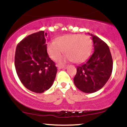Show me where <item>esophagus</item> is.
<instances>
[{
    "label": "esophagus",
    "instance_id": "34e87169",
    "mask_svg": "<svg viewBox=\"0 0 127 127\" xmlns=\"http://www.w3.org/2000/svg\"><path fill=\"white\" fill-rule=\"evenodd\" d=\"M58 68L59 69H61V68H67V65H58Z\"/></svg>",
    "mask_w": 127,
    "mask_h": 127
}]
</instances>
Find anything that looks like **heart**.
Masks as SVG:
<instances>
[{"label": "heart", "instance_id": "1", "mask_svg": "<svg viewBox=\"0 0 127 127\" xmlns=\"http://www.w3.org/2000/svg\"><path fill=\"white\" fill-rule=\"evenodd\" d=\"M93 43L91 38L85 34H67L58 37L54 42L48 44L49 56L57 60L64 51L66 56L60 60L61 63L73 61L75 63H82L88 59L91 54Z\"/></svg>", "mask_w": 127, "mask_h": 127}]
</instances>
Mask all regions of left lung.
I'll return each instance as SVG.
<instances>
[{
	"label": "left lung",
	"mask_w": 127,
	"mask_h": 127,
	"mask_svg": "<svg viewBox=\"0 0 127 127\" xmlns=\"http://www.w3.org/2000/svg\"><path fill=\"white\" fill-rule=\"evenodd\" d=\"M94 51L87 62L77 67L73 79L81 91L93 93L103 88L111 75L113 60L109 46L97 36L91 34Z\"/></svg>",
	"instance_id": "8db88e82"
}]
</instances>
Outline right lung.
<instances>
[{
	"label": "right lung",
	"instance_id": "obj_1",
	"mask_svg": "<svg viewBox=\"0 0 127 127\" xmlns=\"http://www.w3.org/2000/svg\"><path fill=\"white\" fill-rule=\"evenodd\" d=\"M44 31L29 35L17 45L16 72L23 85L30 91L42 93L51 88L57 68L47 52Z\"/></svg>",
	"mask_w": 127,
	"mask_h": 127
}]
</instances>
